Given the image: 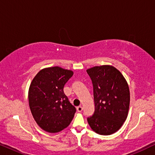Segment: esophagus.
<instances>
[{"mask_svg": "<svg viewBox=\"0 0 155 155\" xmlns=\"http://www.w3.org/2000/svg\"><path fill=\"white\" fill-rule=\"evenodd\" d=\"M82 110H83V108H82V107H81V106H79V107H77V111L78 112H82Z\"/></svg>", "mask_w": 155, "mask_h": 155, "instance_id": "34e87169", "label": "esophagus"}]
</instances>
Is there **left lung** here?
I'll return each instance as SVG.
<instances>
[{"mask_svg": "<svg viewBox=\"0 0 155 155\" xmlns=\"http://www.w3.org/2000/svg\"><path fill=\"white\" fill-rule=\"evenodd\" d=\"M92 80L94 111L87 118L91 128L100 135L116 133L127 118L130 91L126 80L111 65L95 66L87 70Z\"/></svg>", "mask_w": 155, "mask_h": 155, "instance_id": "left-lung-1", "label": "left lung"}]
</instances>
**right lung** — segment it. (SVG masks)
<instances>
[{
	"label": "right lung",
	"instance_id": "add662e5",
	"mask_svg": "<svg viewBox=\"0 0 155 155\" xmlns=\"http://www.w3.org/2000/svg\"><path fill=\"white\" fill-rule=\"evenodd\" d=\"M73 72L60 67L40 71L29 90V105L35 121L46 132L57 133L69 126L76 111L63 92Z\"/></svg>",
	"mask_w": 155,
	"mask_h": 155
}]
</instances>
